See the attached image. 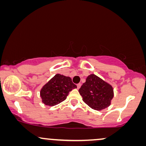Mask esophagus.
Listing matches in <instances>:
<instances>
[{
  "label": "esophagus",
  "instance_id": "esophagus-1",
  "mask_svg": "<svg viewBox=\"0 0 146 146\" xmlns=\"http://www.w3.org/2000/svg\"><path fill=\"white\" fill-rule=\"evenodd\" d=\"M80 86H81V84H77V88L79 89L80 88Z\"/></svg>",
  "mask_w": 146,
  "mask_h": 146
}]
</instances>
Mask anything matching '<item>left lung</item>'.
<instances>
[{
  "label": "left lung",
  "instance_id": "8db88e82",
  "mask_svg": "<svg viewBox=\"0 0 146 146\" xmlns=\"http://www.w3.org/2000/svg\"><path fill=\"white\" fill-rule=\"evenodd\" d=\"M84 103L95 110L105 109L111 104L113 87L95 74H90L79 89Z\"/></svg>",
  "mask_w": 146,
  "mask_h": 146
}]
</instances>
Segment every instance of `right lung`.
<instances>
[{"mask_svg":"<svg viewBox=\"0 0 146 146\" xmlns=\"http://www.w3.org/2000/svg\"><path fill=\"white\" fill-rule=\"evenodd\" d=\"M76 88L71 78L57 74L41 88L40 96L42 102L54 106L65 100L70 92Z\"/></svg>","mask_w":146,"mask_h":146,"instance_id":"1","label":"right lung"}]
</instances>
